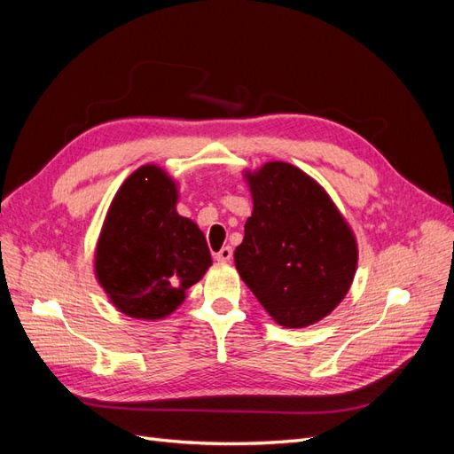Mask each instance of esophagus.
<instances>
[{"instance_id":"obj_1","label":"esophagus","mask_w":454,"mask_h":454,"mask_svg":"<svg viewBox=\"0 0 454 454\" xmlns=\"http://www.w3.org/2000/svg\"><path fill=\"white\" fill-rule=\"evenodd\" d=\"M214 257H215V261H219V263H227V261H231V257H232V248L231 246H223V248L219 250Z\"/></svg>"}]
</instances>
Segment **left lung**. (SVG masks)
Instances as JSON below:
<instances>
[{"label": "left lung", "instance_id": "1", "mask_svg": "<svg viewBox=\"0 0 454 454\" xmlns=\"http://www.w3.org/2000/svg\"><path fill=\"white\" fill-rule=\"evenodd\" d=\"M254 212L235 250V267L270 318L307 327L348 294L358 242L325 189L290 162L246 170Z\"/></svg>", "mask_w": 454, "mask_h": 454}]
</instances>
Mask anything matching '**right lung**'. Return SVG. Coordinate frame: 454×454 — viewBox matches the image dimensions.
Masks as SVG:
<instances>
[{
    "label": "right lung",
    "mask_w": 454,
    "mask_h": 454,
    "mask_svg": "<svg viewBox=\"0 0 454 454\" xmlns=\"http://www.w3.org/2000/svg\"><path fill=\"white\" fill-rule=\"evenodd\" d=\"M177 185L144 164L119 187L94 252V274L114 307L138 320H162L212 265L202 231L176 212Z\"/></svg>",
    "instance_id": "right-lung-1"
}]
</instances>
